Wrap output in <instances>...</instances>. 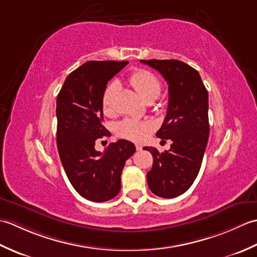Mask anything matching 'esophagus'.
<instances>
[{"label":"esophagus","mask_w":257,"mask_h":257,"mask_svg":"<svg viewBox=\"0 0 257 257\" xmlns=\"http://www.w3.org/2000/svg\"><path fill=\"white\" fill-rule=\"evenodd\" d=\"M136 149H137L138 151H140L141 149H143V146H141V145H136Z\"/></svg>","instance_id":"34e87169"}]
</instances>
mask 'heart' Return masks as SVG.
I'll use <instances>...</instances> for the list:
<instances>
[{"label": "heart", "mask_w": 257, "mask_h": 257, "mask_svg": "<svg viewBox=\"0 0 257 257\" xmlns=\"http://www.w3.org/2000/svg\"><path fill=\"white\" fill-rule=\"evenodd\" d=\"M129 83L134 88L137 90L140 97L146 101L154 100L160 95L161 84L156 76L148 72V70L141 69L133 73L129 77ZM118 90V84L112 81L109 84L105 92L102 95V109L105 112L111 110L113 98ZM151 129L149 122H141L134 119H123L116 125V134L118 137H121L133 141H141L146 134Z\"/></svg>", "instance_id": "b5f03b06"}]
</instances>
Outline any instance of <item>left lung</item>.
Listing matches in <instances>:
<instances>
[{
  "label": "left lung",
  "instance_id": "obj_1",
  "mask_svg": "<svg viewBox=\"0 0 257 257\" xmlns=\"http://www.w3.org/2000/svg\"><path fill=\"white\" fill-rule=\"evenodd\" d=\"M158 70L169 85L167 116L156 134L171 139L168 151L145 147L154 157L147 173L152 193L172 199L184 193L198 177L209 140V94L198 70L177 59L141 61Z\"/></svg>",
  "mask_w": 257,
  "mask_h": 257
}]
</instances>
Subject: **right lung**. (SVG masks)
Listing matches in <instances>:
<instances>
[{"label":"right lung","instance_id":"right-lung-1","mask_svg":"<svg viewBox=\"0 0 257 257\" xmlns=\"http://www.w3.org/2000/svg\"><path fill=\"white\" fill-rule=\"evenodd\" d=\"M127 61H90L70 73L57 96V148L64 170L74 189L92 202L114 198L121 188L124 163L136 147L120 139L101 152L96 140L110 136L102 125V95L108 81Z\"/></svg>","mask_w":257,"mask_h":257}]
</instances>
